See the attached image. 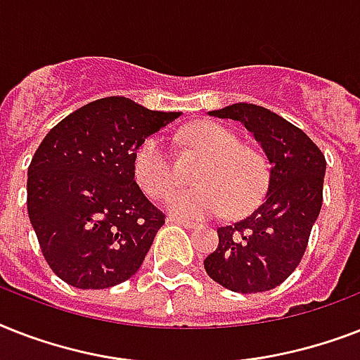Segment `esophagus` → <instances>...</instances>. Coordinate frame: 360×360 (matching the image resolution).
I'll list each match as a JSON object with an SVG mask.
<instances>
[{"label": "esophagus", "instance_id": "34e87169", "mask_svg": "<svg viewBox=\"0 0 360 360\" xmlns=\"http://www.w3.org/2000/svg\"><path fill=\"white\" fill-rule=\"evenodd\" d=\"M166 222H168V224H179V226H183V228H194V222H191V220H183V219H175V217H168V219H166Z\"/></svg>", "mask_w": 360, "mask_h": 360}]
</instances>
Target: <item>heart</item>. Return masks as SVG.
I'll use <instances>...</instances> for the list:
<instances>
[{
    "mask_svg": "<svg viewBox=\"0 0 360 360\" xmlns=\"http://www.w3.org/2000/svg\"><path fill=\"white\" fill-rule=\"evenodd\" d=\"M183 141L202 151L207 160L198 174V186L172 194L166 209L175 219L202 220L245 213L262 200L267 186L265 158L250 147L239 146L236 134L214 123H194L181 134ZM136 183L147 196L162 198L175 186L172 160L158 136L147 138L132 160Z\"/></svg>",
    "mask_w": 360,
    "mask_h": 360,
    "instance_id": "heart-1",
    "label": "heart"
}]
</instances>
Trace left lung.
Returning a JSON list of instances; mask_svg holds the SVG:
<instances>
[{"label": "left lung", "mask_w": 360, "mask_h": 360, "mask_svg": "<svg viewBox=\"0 0 360 360\" xmlns=\"http://www.w3.org/2000/svg\"><path fill=\"white\" fill-rule=\"evenodd\" d=\"M245 124L269 164L262 205L219 228V246L203 259L205 273L226 290L259 293L282 284L307 250L323 203V153L295 124L271 110L236 103L207 112Z\"/></svg>", "instance_id": "obj_1"}]
</instances>
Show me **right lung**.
Here are the masks:
<instances>
[{"mask_svg":"<svg viewBox=\"0 0 360 360\" xmlns=\"http://www.w3.org/2000/svg\"><path fill=\"white\" fill-rule=\"evenodd\" d=\"M179 115L106 97L44 136L27 168V214L63 282L104 290L140 269L164 214L136 185L132 160L146 138Z\"/></svg>","mask_w":360,"mask_h":360,"instance_id":"right-lung-1","label":"right lung"}]
</instances>
